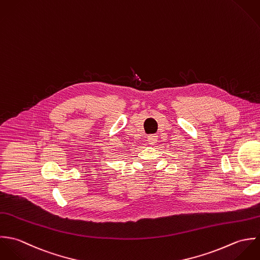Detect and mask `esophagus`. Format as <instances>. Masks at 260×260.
<instances>
[{
    "label": "esophagus",
    "instance_id": "esophagus-1",
    "mask_svg": "<svg viewBox=\"0 0 260 260\" xmlns=\"http://www.w3.org/2000/svg\"><path fill=\"white\" fill-rule=\"evenodd\" d=\"M156 136L155 135H152V136H149L148 137V143L151 145V146H153V145H155L156 143Z\"/></svg>",
    "mask_w": 260,
    "mask_h": 260
}]
</instances>
